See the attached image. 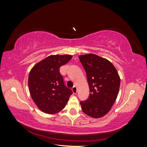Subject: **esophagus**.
I'll return each mask as SVG.
<instances>
[{
    "label": "esophagus",
    "instance_id": "obj_1",
    "mask_svg": "<svg viewBox=\"0 0 147 147\" xmlns=\"http://www.w3.org/2000/svg\"><path fill=\"white\" fill-rule=\"evenodd\" d=\"M72 91H73V93L74 94H77V87L74 86L73 88H72Z\"/></svg>",
    "mask_w": 147,
    "mask_h": 147
}]
</instances>
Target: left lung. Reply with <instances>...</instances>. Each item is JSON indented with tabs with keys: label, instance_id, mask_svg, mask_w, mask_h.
<instances>
[{
	"label": "left lung",
	"instance_id": "left-lung-1",
	"mask_svg": "<svg viewBox=\"0 0 147 147\" xmlns=\"http://www.w3.org/2000/svg\"><path fill=\"white\" fill-rule=\"evenodd\" d=\"M86 71L90 96L81 101L83 112L92 118L104 117L111 109L118 94L120 78L115 66L94 54L79 56Z\"/></svg>",
	"mask_w": 147,
	"mask_h": 147
}]
</instances>
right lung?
Segmentation results:
<instances>
[{"instance_id": "obj_1", "label": "right lung", "mask_w": 147, "mask_h": 147, "mask_svg": "<svg viewBox=\"0 0 147 147\" xmlns=\"http://www.w3.org/2000/svg\"><path fill=\"white\" fill-rule=\"evenodd\" d=\"M72 56L51 55L35 64L29 73L28 85L31 97L43 112L55 114L63 110L72 91L64 84L60 67Z\"/></svg>"}]
</instances>
